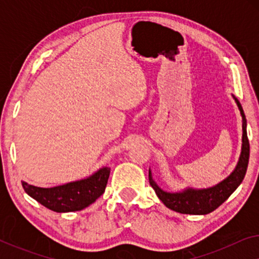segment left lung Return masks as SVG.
Wrapping results in <instances>:
<instances>
[{
	"instance_id": "obj_1",
	"label": "left lung",
	"mask_w": 259,
	"mask_h": 259,
	"mask_svg": "<svg viewBox=\"0 0 259 259\" xmlns=\"http://www.w3.org/2000/svg\"><path fill=\"white\" fill-rule=\"evenodd\" d=\"M235 98V97H233ZM235 101L238 106L240 114L243 118V138H242V153H240L239 161L237 164L235 171L230 175L228 178L223 180L222 183L217 184L210 189L194 190L186 189L183 192L169 193L161 190L152 178L151 171H148V179H150L151 186L157 193L159 199L164 203L166 206L171 210L185 214H207L214 211L215 208L221 206L228 198L231 196L237 187L243 182L245 177L247 164H249L250 157V144L247 139L246 133V119L242 105L238 99L235 98Z\"/></svg>"
}]
</instances>
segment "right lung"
Returning <instances> with one entry per match:
<instances>
[{
	"label": "right lung",
	"mask_w": 259,
	"mask_h": 259,
	"mask_svg": "<svg viewBox=\"0 0 259 259\" xmlns=\"http://www.w3.org/2000/svg\"><path fill=\"white\" fill-rule=\"evenodd\" d=\"M109 172V167H102L90 178L51 189L33 186L26 182H22V186L31 198L49 210L55 212L80 211L93 204L105 192Z\"/></svg>",
	"instance_id": "right-lung-1"
}]
</instances>
